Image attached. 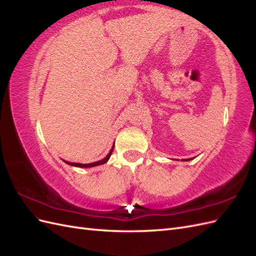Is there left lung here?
I'll return each mask as SVG.
<instances>
[{
    "mask_svg": "<svg viewBox=\"0 0 256 256\" xmlns=\"http://www.w3.org/2000/svg\"><path fill=\"white\" fill-rule=\"evenodd\" d=\"M187 161H188V160H187Z\"/></svg>",
    "mask_w": 256,
    "mask_h": 256,
    "instance_id": "8db88e82",
    "label": "left lung"
}]
</instances>
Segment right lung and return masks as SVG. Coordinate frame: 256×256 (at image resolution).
I'll list each match as a JSON object with an SVG mask.
<instances>
[{"instance_id":"add662e5","label":"right lung","mask_w":256,"mask_h":256,"mask_svg":"<svg viewBox=\"0 0 256 256\" xmlns=\"http://www.w3.org/2000/svg\"><path fill=\"white\" fill-rule=\"evenodd\" d=\"M113 150H114V146L112 147V150H110V152H109V154H108V156H106V158H104L102 160H100V161H97V162H92V164H74V162H67V161H65V162H66V164H70V166H79V168H92V166H100V164H106V162L110 159V157H111V154H112Z\"/></svg>"}]
</instances>
